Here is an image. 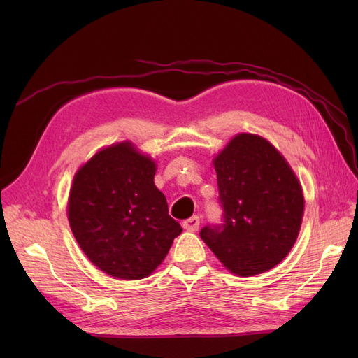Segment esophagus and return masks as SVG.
Masks as SVG:
<instances>
[{"label": "esophagus", "instance_id": "34e87169", "mask_svg": "<svg viewBox=\"0 0 358 358\" xmlns=\"http://www.w3.org/2000/svg\"><path fill=\"white\" fill-rule=\"evenodd\" d=\"M182 227L183 229H185L187 231H197L199 230V227H200V218L197 215H194V216H191L189 220H185L182 222Z\"/></svg>", "mask_w": 358, "mask_h": 358}]
</instances>
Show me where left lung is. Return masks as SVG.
Wrapping results in <instances>:
<instances>
[{
    "label": "left lung",
    "mask_w": 358,
    "mask_h": 358,
    "mask_svg": "<svg viewBox=\"0 0 358 358\" xmlns=\"http://www.w3.org/2000/svg\"><path fill=\"white\" fill-rule=\"evenodd\" d=\"M221 224L200 237L239 276L267 272L288 255L300 231L305 199L285 158L266 138L242 133L213 161Z\"/></svg>",
    "instance_id": "obj_1"
}]
</instances>
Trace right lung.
Returning <instances> with one entry per match:
<instances>
[{"instance_id": "add662e5", "label": "right lung", "mask_w": 358, "mask_h": 358, "mask_svg": "<svg viewBox=\"0 0 358 358\" xmlns=\"http://www.w3.org/2000/svg\"><path fill=\"white\" fill-rule=\"evenodd\" d=\"M154 176L155 162L124 142L95 154L73 179L71 231L86 257L113 278L149 276L182 233Z\"/></svg>"}]
</instances>
